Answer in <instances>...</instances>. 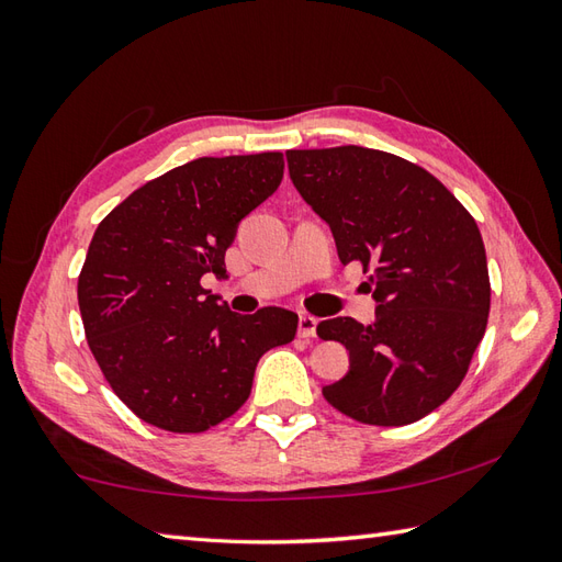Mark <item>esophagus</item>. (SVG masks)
<instances>
[{
  "label": "esophagus",
  "instance_id": "34e87169",
  "mask_svg": "<svg viewBox=\"0 0 562 562\" xmlns=\"http://www.w3.org/2000/svg\"><path fill=\"white\" fill-rule=\"evenodd\" d=\"M316 324H318V321L312 314H302L300 316V326H296V333H300V338H304V340L316 338Z\"/></svg>",
  "mask_w": 562,
  "mask_h": 562
}]
</instances>
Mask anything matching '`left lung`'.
I'll list each match as a JSON object with an SVG mask.
<instances>
[{"instance_id": "8db88e82", "label": "left lung", "mask_w": 562, "mask_h": 562, "mask_svg": "<svg viewBox=\"0 0 562 562\" xmlns=\"http://www.w3.org/2000/svg\"><path fill=\"white\" fill-rule=\"evenodd\" d=\"M290 178L330 226L342 266H372L376 314L321 321L316 333L350 352V369L324 386L355 420L398 427L420 420L459 389L483 340L491 278L479 224L432 173L367 147L292 149Z\"/></svg>"}]
</instances>
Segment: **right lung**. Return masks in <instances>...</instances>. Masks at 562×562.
I'll return each mask as SVG.
<instances>
[{"label":"right lung","instance_id":"obj_1","mask_svg":"<svg viewBox=\"0 0 562 562\" xmlns=\"http://www.w3.org/2000/svg\"><path fill=\"white\" fill-rule=\"evenodd\" d=\"M282 171L280 151L188 161L137 188L93 234L77 284L83 330L105 381L145 423L205 432L246 403L260 357L294 338L290 308L244 316L200 284L207 272L229 278L238 222Z\"/></svg>","mask_w":562,"mask_h":562}]
</instances>
